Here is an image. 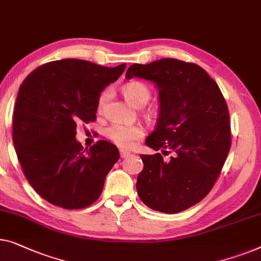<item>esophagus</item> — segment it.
Instances as JSON below:
<instances>
[{"instance_id": "34e87169", "label": "esophagus", "mask_w": 261, "mask_h": 261, "mask_svg": "<svg viewBox=\"0 0 261 261\" xmlns=\"http://www.w3.org/2000/svg\"><path fill=\"white\" fill-rule=\"evenodd\" d=\"M129 155H130V153L128 152V150L120 149V156H121V158H127V156H129Z\"/></svg>"}]
</instances>
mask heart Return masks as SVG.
<instances>
[{"label":"heart","mask_w":261,"mask_h":261,"mask_svg":"<svg viewBox=\"0 0 261 261\" xmlns=\"http://www.w3.org/2000/svg\"><path fill=\"white\" fill-rule=\"evenodd\" d=\"M122 93L128 102L133 105L134 107H142V106L148 102L150 97L148 87L139 81H132L124 85L122 87ZM108 96V90H105V92L101 93L99 101H97V109L99 111L103 108ZM105 134L107 139L111 140L114 145L121 147V148H129V147L133 146L134 141L143 137V129L140 126H137V124L129 126V124L114 123L106 129Z\"/></svg>","instance_id":"1"}]
</instances>
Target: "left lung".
Here are the masks:
<instances>
[{"instance_id": "left-lung-1", "label": "left lung", "mask_w": 261, "mask_h": 261, "mask_svg": "<svg viewBox=\"0 0 261 261\" xmlns=\"http://www.w3.org/2000/svg\"><path fill=\"white\" fill-rule=\"evenodd\" d=\"M126 77L155 85L159 119L146 145L173 153L168 160L160 153L140 155L139 198L162 213L190 208L212 190L231 148L229 113L220 88L201 67L176 59L135 63Z\"/></svg>"}]
</instances>
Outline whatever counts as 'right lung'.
Returning <instances> with one entry per match:
<instances>
[{
	"mask_svg": "<svg viewBox=\"0 0 261 261\" xmlns=\"http://www.w3.org/2000/svg\"><path fill=\"white\" fill-rule=\"evenodd\" d=\"M126 63L109 68L65 59L33 70L18 89L13 142L28 182L48 202L79 210L95 202L119 160L118 147L100 140L89 149L75 139L81 121H95L101 92Z\"/></svg>",
	"mask_w": 261,
	"mask_h": 261,
	"instance_id": "1",
	"label": "right lung"
}]
</instances>
